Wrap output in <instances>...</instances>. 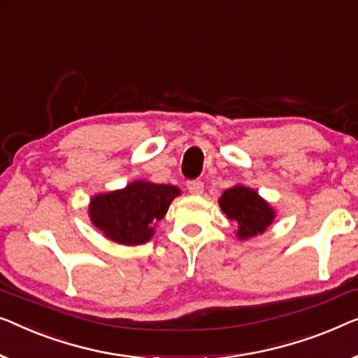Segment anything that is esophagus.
<instances>
[{
    "label": "esophagus",
    "instance_id": "34e87169",
    "mask_svg": "<svg viewBox=\"0 0 358 358\" xmlns=\"http://www.w3.org/2000/svg\"><path fill=\"white\" fill-rule=\"evenodd\" d=\"M187 189L190 194L194 195H199L203 192V182H201L200 179H192V180H187Z\"/></svg>",
    "mask_w": 358,
    "mask_h": 358
}]
</instances>
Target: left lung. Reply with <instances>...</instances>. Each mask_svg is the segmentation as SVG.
<instances>
[{
	"label": "left lung",
	"instance_id": "1",
	"mask_svg": "<svg viewBox=\"0 0 358 358\" xmlns=\"http://www.w3.org/2000/svg\"><path fill=\"white\" fill-rule=\"evenodd\" d=\"M220 206L226 216L237 224V236L241 239L265 232L274 217L271 206L262 200L255 190L242 185L224 190L220 199Z\"/></svg>",
	"mask_w": 358,
	"mask_h": 358
}]
</instances>
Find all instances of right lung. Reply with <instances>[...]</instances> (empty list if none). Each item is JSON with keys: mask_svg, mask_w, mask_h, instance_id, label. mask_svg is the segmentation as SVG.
I'll use <instances>...</instances> for the list:
<instances>
[{"mask_svg": "<svg viewBox=\"0 0 358 358\" xmlns=\"http://www.w3.org/2000/svg\"><path fill=\"white\" fill-rule=\"evenodd\" d=\"M179 195L174 185L137 180L126 189L93 196L90 220L108 239L124 245L145 243L153 236V224L166 215Z\"/></svg>", "mask_w": 358, "mask_h": 358, "instance_id": "obj_1", "label": "right lung"}]
</instances>
